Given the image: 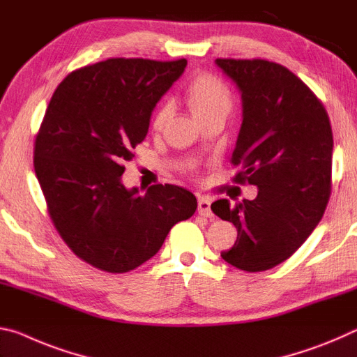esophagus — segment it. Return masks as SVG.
Returning a JSON list of instances; mask_svg holds the SVG:
<instances>
[{
    "instance_id": "1",
    "label": "esophagus",
    "mask_w": 357,
    "mask_h": 357,
    "mask_svg": "<svg viewBox=\"0 0 357 357\" xmlns=\"http://www.w3.org/2000/svg\"><path fill=\"white\" fill-rule=\"evenodd\" d=\"M197 212H199L201 217H206V218L212 217L210 199H207V197H199V199H197Z\"/></svg>"
}]
</instances>
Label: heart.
Returning <instances> with one entry per match:
<instances>
[{
	"mask_svg": "<svg viewBox=\"0 0 357 357\" xmlns=\"http://www.w3.org/2000/svg\"><path fill=\"white\" fill-rule=\"evenodd\" d=\"M188 101L192 114L199 121L213 115H227L232 106V96L227 85L212 74H201L199 77L192 80L188 89ZM171 114V101L161 102L153 115V121H151L155 130H161Z\"/></svg>",
	"mask_w": 357,
	"mask_h": 357,
	"instance_id": "obj_1",
	"label": "heart"
}]
</instances>
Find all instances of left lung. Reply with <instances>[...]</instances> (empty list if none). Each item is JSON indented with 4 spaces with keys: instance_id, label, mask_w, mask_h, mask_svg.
Instances as JSON below:
<instances>
[{
    "instance_id": "8db88e82",
    "label": "left lung",
    "mask_w": 357,
    "mask_h": 357,
    "mask_svg": "<svg viewBox=\"0 0 357 357\" xmlns=\"http://www.w3.org/2000/svg\"><path fill=\"white\" fill-rule=\"evenodd\" d=\"M242 93L243 120L231 162L234 182L258 186L256 199L212 204L237 227L221 258L247 272L282 264L307 241L331 197L334 137L323 102L282 64L217 58Z\"/></svg>"
}]
</instances>
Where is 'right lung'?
Listing matches in <instances>:
<instances>
[{
  "label": "right lung",
  "instance_id": "right-lung-1",
  "mask_svg": "<svg viewBox=\"0 0 357 357\" xmlns=\"http://www.w3.org/2000/svg\"><path fill=\"white\" fill-rule=\"evenodd\" d=\"M186 60L109 58L68 74L34 140V172L64 243L99 271L125 273L158 253L171 227L197 208L191 191L121 183L147 136L151 110Z\"/></svg>",
  "mask_w": 357,
  "mask_h": 357
}]
</instances>
